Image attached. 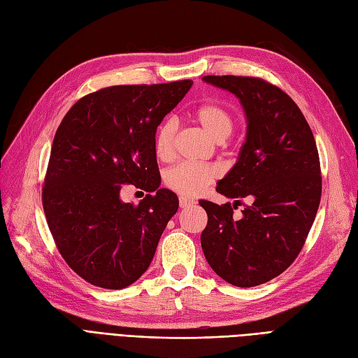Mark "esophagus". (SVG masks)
Listing matches in <instances>:
<instances>
[{
  "label": "esophagus",
  "instance_id": "1",
  "mask_svg": "<svg viewBox=\"0 0 358 358\" xmlns=\"http://www.w3.org/2000/svg\"><path fill=\"white\" fill-rule=\"evenodd\" d=\"M195 201L192 199H188V196H179V206L180 208H187V207H191Z\"/></svg>",
  "mask_w": 358,
  "mask_h": 358
}]
</instances>
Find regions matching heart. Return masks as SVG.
<instances>
[{
	"label": "heart",
	"instance_id": "heart-1",
	"mask_svg": "<svg viewBox=\"0 0 358 358\" xmlns=\"http://www.w3.org/2000/svg\"><path fill=\"white\" fill-rule=\"evenodd\" d=\"M194 120L216 142H224L234 130L232 114L220 102H206L194 110ZM178 124L175 120H166L154 134V151L159 159H169L173 155ZM219 176V170L208 164L179 163L164 173V183L170 189L182 195H195L213 183Z\"/></svg>",
	"mask_w": 358,
	"mask_h": 358
}]
</instances>
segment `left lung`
Returning a JSON list of instances; mask_svg holds the SVG:
<instances>
[{"label":"left lung","instance_id":"obj_1","mask_svg":"<svg viewBox=\"0 0 358 358\" xmlns=\"http://www.w3.org/2000/svg\"><path fill=\"white\" fill-rule=\"evenodd\" d=\"M203 80L238 97L248 134L238 162L216 187L236 201H200L208 217L201 248L229 285L259 286L293 264L313 227L322 199L317 145L299 106L277 85L255 77ZM241 203L242 216L234 217Z\"/></svg>","mask_w":358,"mask_h":358}]
</instances>
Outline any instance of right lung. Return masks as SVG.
<instances>
[{
    "label": "right lung",
    "instance_id": "1",
    "mask_svg": "<svg viewBox=\"0 0 358 358\" xmlns=\"http://www.w3.org/2000/svg\"><path fill=\"white\" fill-rule=\"evenodd\" d=\"M191 80L113 85L81 97L55 134L43 207L56 248L72 271L103 289H124L150 266L179 207L158 188L154 134L191 89ZM148 194L122 203V184Z\"/></svg>",
    "mask_w": 358,
    "mask_h": 358
}]
</instances>
